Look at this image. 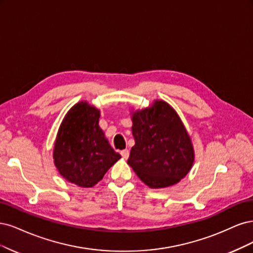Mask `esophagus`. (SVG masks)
Instances as JSON below:
<instances>
[{"label":"esophagus","mask_w":253,"mask_h":253,"mask_svg":"<svg viewBox=\"0 0 253 253\" xmlns=\"http://www.w3.org/2000/svg\"><path fill=\"white\" fill-rule=\"evenodd\" d=\"M121 156L123 157L125 160H127L129 158V150L128 149H124L121 151Z\"/></svg>","instance_id":"esophagus-1"}]
</instances>
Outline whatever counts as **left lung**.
<instances>
[{
  "instance_id": "8db88e82",
  "label": "left lung",
  "mask_w": 253,
  "mask_h": 253,
  "mask_svg": "<svg viewBox=\"0 0 253 253\" xmlns=\"http://www.w3.org/2000/svg\"><path fill=\"white\" fill-rule=\"evenodd\" d=\"M134 146L127 161L150 188H165L189 172L194 151L191 138L171 106L162 100L132 112Z\"/></svg>"
}]
</instances>
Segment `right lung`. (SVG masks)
<instances>
[{"label": "right lung", "instance_id": "add662e5", "mask_svg": "<svg viewBox=\"0 0 253 253\" xmlns=\"http://www.w3.org/2000/svg\"><path fill=\"white\" fill-rule=\"evenodd\" d=\"M100 110L82 101L65 116L54 143L53 162L72 184L89 188L100 182L121 156L99 126Z\"/></svg>", "mask_w": 253, "mask_h": 253}]
</instances>
